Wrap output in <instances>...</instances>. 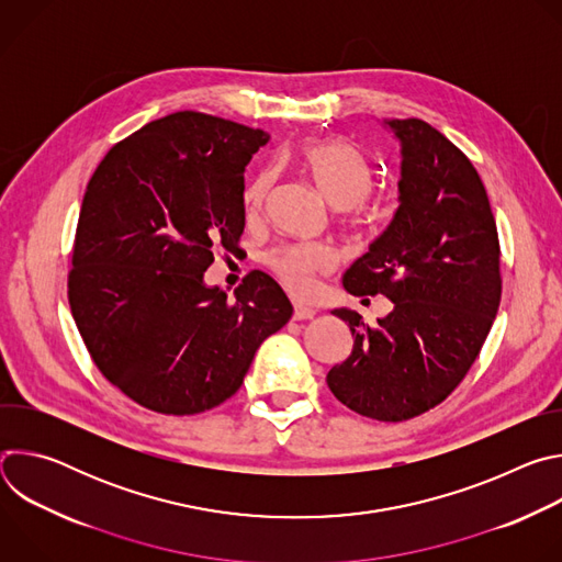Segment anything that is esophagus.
Returning a JSON list of instances; mask_svg holds the SVG:
<instances>
[{"instance_id": "obj_1", "label": "esophagus", "mask_w": 562, "mask_h": 562, "mask_svg": "<svg viewBox=\"0 0 562 562\" xmlns=\"http://www.w3.org/2000/svg\"><path fill=\"white\" fill-rule=\"evenodd\" d=\"M313 315H315V311L304 306V304H295L293 306V319H311Z\"/></svg>"}]
</instances>
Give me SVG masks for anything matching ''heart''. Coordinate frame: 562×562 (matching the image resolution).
I'll use <instances>...</instances> for the list:
<instances>
[{"label": "heart", "mask_w": 562, "mask_h": 562, "mask_svg": "<svg viewBox=\"0 0 562 562\" xmlns=\"http://www.w3.org/2000/svg\"><path fill=\"white\" fill-rule=\"evenodd\" d=\"M297 159L317 191L334 209L360 213L364 195L373 184V169L364 153L347 139L319 137L300 146ZM276 169H265L247 189L245 204L249 213H258L271 193ZM267 265L282 284L297 295L313 289V278L334 267V254L319 245H286L267 256Z\"/></svg>", "instance_id": "b5f03b06"}]
</instances>
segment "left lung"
<instances>
[{"label": "left lung", "instance_id": "8db88e82", "mask_svg": "<svg viewBox=\"0 0 562 562\" xmlns=\"http://www.w3.org/2000/svg\"><path fill=\"white\" fill-rule=\"evenodd\" d=\"M400 142L397 209L342 276L351 295L393 302L378 327L351 308L353 349L327 373L351 412L403 423L462 382L501 304V245L487 191L469 157L423 120H384Z\"/></svg>", "mask_w": 562, "mask_h": 562}]
</instances>
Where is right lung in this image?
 <instances>
[{
	"label": "right lung",
	"instance_id": "right-lung-1",
	"mask_svg": "<svg viewBox=\"0 0 562 562\" xmlns=\"http://www.w3.org/2000/svg\"><path fill=\"white\" fill-rule=\"evenodd\" d=\"M269 133L195 111L115 144L79 211L68 304L102 375L137 405L193 416L245 382L293 306L251 271L228 297L204 284L245 231V169Z\"/></svg>",
	"mask_w": 562,
	"mask_h": 562
}]
</instances>
